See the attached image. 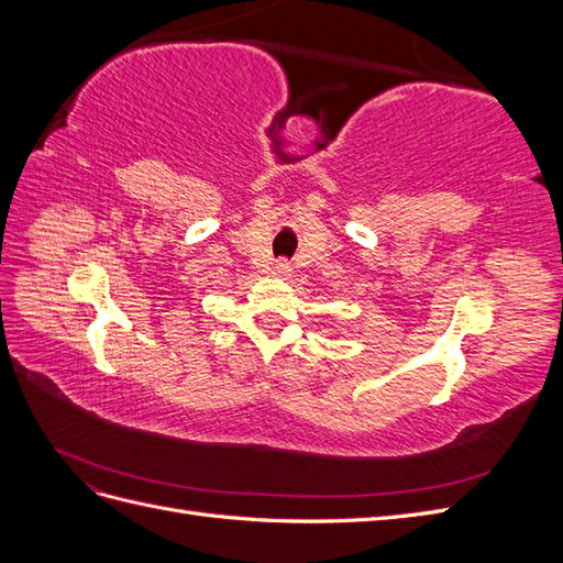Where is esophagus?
Returning <instances> with one entry per match:
<instances>
[{"instance_id":"34e87169","label":"esophagus","mask_w":563,"mask_h":563,"mask_svg":"<svg viewBox=\"0 0 563 563\" xmlns=\"http://www.w3.org/2000/svg\"><path fill=\"white\" fill-rule=\"evenodd\" d=\"M272 275H275V277H288V275H291V263H288V261H277L275 263V269H272Z\"/></svg>"}]
</instances>
